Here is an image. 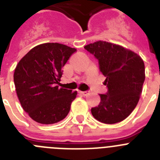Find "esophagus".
<instances>
[{
	"label": "esophagus",
	"mask_w": 160,
	"mask_h": 160,
	"mask_svg": "<svg viewBox=\"0 0 160 160\" xmlns=\"http://www.w3.org/2000/svg\"><path fill=\"white\" fill-rule=\"evenodd\" d=\"M79 93L81 94H82V95L86 96L89 94V91H79Z\"/></svg>",
	"instance_id": "1"
}]
</instances>
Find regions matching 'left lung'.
Returning a JSON list of instances; mask_svg holds the SVG:
<instances>
[{"instance_id": "left-lung-1", "label": "left lung", "mask_w": 160, "mask_h": 160, "mask_svg": "<svg viewBox=\"0 0 160 160\" xmlns=\"http://www.w3.org/2000/svg\"><path fill=\"white\" fill-rule=\"evenodd\" d=\"M84 48L98 61L108 90L105 94H99L101 101L91 108V114L103 123L121 122L129 116L139 100L145 80L143 61L131 50L102 41Z\"/></svg>"}]
</instances>
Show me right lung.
I'll list each match as a JSON object with an SVG mask.
<instances>
[{"label": "right lung", "instance_id": "right-lung-1", "mask_svg": "<svg viewBox=\"0 0 160 160\" xmlns=\"http://www.w3.org/2000/svg\"><path fill=\"white\" fill-rule=\"evenodd\" d=\"M76 51L59 43L35 46L21 59L14 71L17 94L24 111L42 124L64 119L77 91L59 88L62 67Z\"/></svg>", "mask_w": 160, "mask_h": 160}]
</instances>
